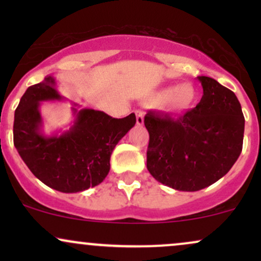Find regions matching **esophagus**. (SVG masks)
Returning a JSON list of instances; mask_svg holds the SVG:
<instances>
[{"mask_svg": "<svg viewBox=\"0 0 261 261\" xmlns=\"http://www.w3.org/2000/svg\"><path fill=\"white\" fill-rule=\"evenodd\" d=\"M136 122L137 125H143V112L142 110H136Z\"/></svg>", "mask_w": 261, "mask_h": 261, "instance_id": "34e87169", "label": "esophagus"}]
</instances>
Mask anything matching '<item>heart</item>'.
Listing matches in <instances>:
<instances>
[{
    "mask_svg": "<svg viewBox=\"0 0 261 261\" xmlns=\"http://www.w3.org/2000/svg\"><path fill=\"white\" fill-rule=\"evenodd\" d=\"M197 98L195 87L190 83L163 88L153 97V103L162 106L168 112L185 113L194 107Z\"/></svg>",
    "mask_w": 261,
    "mask_h": 261,
    "instance_id": "1",
    "label": "heart"
}]
</instances>
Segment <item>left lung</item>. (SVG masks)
<instances>
[{
	"label": "left lung",
	"instance_id": "left-lung-1",
	"mask_svg": "<svg viewBox=\"0 0 261 261\" xmlns=\"http://www.w3.org/2000/svg\"><path fill=\"white\" fill-rule=\"evenodd\" d=\"M203 94L194 109L173 119L149 112L147 169L179 191H197L220 180L243 147L244 116L238 98L211 77L199 76Z\"/></svg>",
	"mask_w": 261,
	"mask_h": 261
}]
</instances>
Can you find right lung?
Listing matches in <instances>:
<instances>
[{
	"instance_id": "right-lung-1",
	"label": "right lung",
	"mask_w": 261,
	"mask_h": 261,
	"mask_svg": "<svg viewBox=\"0 0 261 261\" xmlns=\"http://www.w3.org/2000/svg\"><path fill=\"white\" fill-rule=\"evenodd\" d=\"M61 99L53 76L29 87L14 112L13 142L39 180L61 193H79L106 179L113 149L135 126L136 116L133 113L115 119L99 110H79L74 104L72 126L47 136L43 133L40 103Z\"/></svg>"
}]
</instances>
